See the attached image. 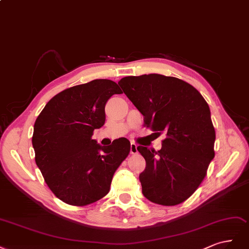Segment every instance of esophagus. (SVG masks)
Here are the masks:
<instances>
[{
	"label": "esophagus",
	"instance_id": "esophagus-1",
	"mask_svg": "<svg viewBox=\"0 0 249 249\" xmlns=\"http://www.w3.org/2000/svg\"><path fill=\"white\" fill-rule=\"evenodd\" d=\"M130 153L131 154L138 153V146H136V143H134V142L130 143Z\"/></svg>",
	"mask_w": 249,
	"mask_h": 249
}]
</instances>
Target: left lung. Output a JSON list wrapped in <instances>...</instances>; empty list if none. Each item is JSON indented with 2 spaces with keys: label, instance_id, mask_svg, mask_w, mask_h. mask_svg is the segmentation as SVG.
<instances>
[{
  "label": "left lung",
  "instance_id": "left-lung-1",
  "mask_svg": "<svg viewBox=\"0 0 249 249\" xmlns=\"http://www.w3.org/2000/svg\"><path fill=\"white\" fill-rule=\"evenodd\" d=\"M119 85L143 116L145 126L166 133L159 151L138 147L146 160L140 174L142 195L163 206L183 203L197 189L214 158L209 106L196 88L177 77L126 76Z\"/></svg>",
  "mask_w": 249,
  "mask_h": 249
}]
</instances>
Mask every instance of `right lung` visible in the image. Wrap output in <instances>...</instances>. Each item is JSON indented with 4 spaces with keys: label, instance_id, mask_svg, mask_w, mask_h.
Returning a JSON list of instances; mask_svg holds the SVG:
<instances>
[{
    "label": "right lung",
    "instance_id": "1",
    "mask_svg": "<svg viewBox=\"0 0 249 249\" xmlns=\"http://www.w3.org/2000/svg\"><path fill=\"white\" fill-rule=\"evenodd\" d=\"M121 93L115 82L94 79L53 96L36 119L35 161L64 203L86 206L107 196L116 170L129 154L125 138L107 147L92 140L93 131L106 122L107 101Z\"/></svg>",
    "mask_w": 249,
    "mask_h": 249
}]
</instances>
